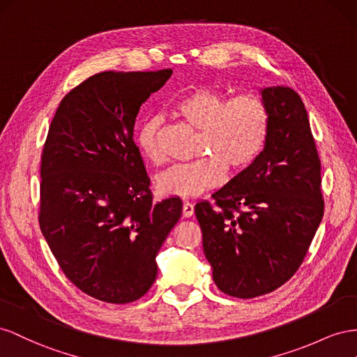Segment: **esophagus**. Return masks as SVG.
I'll return each mask as SVG.
<instances>
[{
    "label": "esophagus",
    "mask_w": 357,
    "mask_h": 357,
    "mask_svg": "<svg viewBox=\"0 0 357 357\" xmlns=\"http://www.w3.org/2000/svg\"><path fill=\"white\" fill-rule=\"evenodd\" d=\"M195 213V206L191 205L190 202H184V206H182V217L184 218H190Z\"/></svg>",
    "instance_id": "esophagus-1"
}]
</instances>
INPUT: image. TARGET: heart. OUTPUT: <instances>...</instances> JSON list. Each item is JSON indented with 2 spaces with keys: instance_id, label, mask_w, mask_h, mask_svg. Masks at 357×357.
Segmentation results:
<instances>
[{
  "instance_id": "b5f03b06",
  "label": "heart",
  "mask_w": 357,
  "mask_h": 357,
  "mask_svg": "<svg viewBox=\"0 0 357 357\" xmlns=\"http://www.w3.org/2000/svg\"><path fill=\"white\" fill-rule=\"evenodd\" d=\"M179 116L200 131L199 152L203 157L190 162H178L155 178L161 196L195 197L217 187L224 172L248 167L266 145L271 128L268 103L257 94L227 98L221 91L200 86L182 97L175 105ZM161 118L146 119L137 133V146L151 162H160L158 145Z\"/></svg>"
}]
</instances>
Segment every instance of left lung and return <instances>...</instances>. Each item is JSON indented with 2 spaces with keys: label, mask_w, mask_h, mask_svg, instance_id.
<instances>
[{
  "label": "left lung",
  "mask_w": 357,
  "mask_h": 357,
  "mask_svg": "<svg viewBox=\"0 0 357 357\" xmlns=\"http://www.w3.org/2000/svg\"><path fill=\"white\" fill-rule=\"evenodd\" d=\"M271 112L261 154L195 212L217 287L251 299L287 282L317 231L324 202L307 109L287 86L261 88Z\"/></svg>",
  "instance_id": "1"
}]
</instances>
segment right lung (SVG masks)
Listing matches in <instances>:
<instances>
[{
  "label": "right lung",
  "instance_id": "1",
  "mask_svg": "<svg viewBox=\"0 0 357 357\" xmlns=\"http://www.w3.org/2000/svg\"><path fill=\"white\" fill-rule=\"evenodd\" d=\"M173 71H103L71 89L42 155L38 222L59 268L107 303L137 301L157 278L155 257L182 213L154 203L135 122Z\"/></svg>",
  "mask_w": 357,
  "mask_h": 357
}]
</instances>
